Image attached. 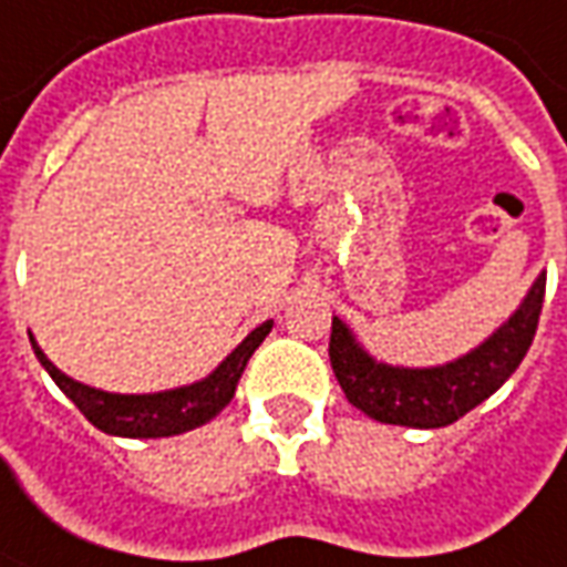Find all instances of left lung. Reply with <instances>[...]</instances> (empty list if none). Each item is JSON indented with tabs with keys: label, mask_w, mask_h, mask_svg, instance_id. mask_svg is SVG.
<instances>
[{
	"label": "left lung",
	"mask_w": 567,
	"mask_h": 567,
	"mask_svg": "<svg viewBox=\"0 0 567 567\" xmlns=\"http://www.w3.org/2000/svg\"><path fill=\"white\" fill-rule=\"evenodd\" d=\"M546 275L534 280L509 321L487 336L478 349L441 367H392L370 358L346 323L333 318L330 364L349 404L364 410L377 423L441 429L466 416L497 392L528 354L540 308Z\"/></svg>",
	"instance_id": "obj_1"
}]
</instances>
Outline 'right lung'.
<instances>
[{"mask_svg": "<svg viewBox=\"0 0 567 567\" xmlns=\"http://www.w3.org/2000/svg\"><path fill=\"white\" fill-rule=\"evenodd\" d=\"M271 327L275 321L259 323L206 380L169 389V392H154V395H116V392H101L85 382L70 380L68 373H61L45 358V351L39 349L33 336H30V342H33L39 364L49 370L58 389L80 408L82 416L95 429L107 432V435H120V439H169V435H182V432L209 423L213 416L228 408L234 389L244 377L246 361L259 349L261 339L271 333Z\"/></svg>", "mask_w": 567, "mask_h": 567, "instance_id": "right-lung-1", "label": "right lung"}]
</instances>
